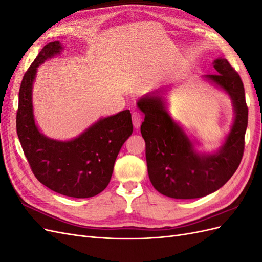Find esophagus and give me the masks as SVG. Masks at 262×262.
Here are the masks:
<instances>
[{"mask_svg": "<svg viewBox=\"0 0 262 262\" xmlns=\"http://www.w3.org/2000/svg\"><path fill=\"white\" fill-rule=\"evenodd\" d=\"M132 122L136 129H139L142 122V116L139 113H132Z\"/></svg>", "mask_w": 262, "mask_h": 262, "instance_id": "esophagus-1", "label": "esophagus"}]
</instances>
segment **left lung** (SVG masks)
I'll return each mask as SVG.
<instances>
[{"label": "left lung", "instance_id": "left-lung-1", "mask_svg": "<svg viewBox=\"0 0 262 262\" xmlns=\"http://www.w3.org/2000/svg\"><path fill=\"white\" fill-rule=\"evenodd\" d=\"M215 73L204 77L231 97L235 118L224 144L213 154L199 153L181 126L167 113L163 92L146 94L137 105L145 115L141 133L150 182L173 199H195L223 187L238 168L245 147L248 107L238 73L226 59L213 62Z\"/></svg>", "mask_w": 262, "mask_h": 262}]
</instances>
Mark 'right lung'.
Masks as SVG:
<instances>
[{
	"label": "right lung",
	"instance_id": "1",
	"mask_svg": "<svg viewBox=\"0 0 262 262\" xmlns=\"http://www.w3.org/2000/svg\"><path fill=\"white\" fill-rule=\"evenodd\" d=\"M63 49L59 41L46 45L23 77L18 94L16 130L35 177L52 191L72 198L100 193L112 178L119 150L133 131L130 110L100 118L70 141L53 140L39 131L33 110L37 68Z\"/></svg>",
	"mask_w": 262,
	"mask_h": 262
}]
</instances>
